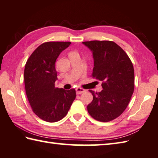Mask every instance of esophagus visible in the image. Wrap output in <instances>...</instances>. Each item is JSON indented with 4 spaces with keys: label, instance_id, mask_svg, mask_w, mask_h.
<instances>
[{
    "label": "esophagus",
    "instance_id": "esophagus-1",
    "mask_svg": "<svg viewBox=\"0 0 158 158\" xmlns=\"http://www.w3.org/2000/svg\"><path fill=\"white\" fill-rule=\"evenodd\" d=\"M85 90L84 89H83L81 88H76V93L77 94H81L83 93H84Z\"/></svg>",
    "mask_w": 158,
    "mask_h": 158
}]
</instances>
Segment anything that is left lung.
Here are the masks:
<instances>
[{
	"mask_svg": "<svg viewBox=\"0 0 158 158\" xmlns=\"http://www.w3.org/2000/svg\"><path fill=\"white\" fill-rule=\"evenodd\" d=\"M93 52V72L91 77L102 81L103 90L93 94L87 109L97 121L110 122L124 113L134 91V68L127 54L113 41L83 42Z\"/></svg>",
	"mask_w": 158,
	"mask_h": 158,
	"instance_id": "8db88e82",
	"label": "left lung"
}]
</instances>
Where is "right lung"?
<instances>
[{
    "label": "right lung",
    "instance_id": "right-lung-1",
    "mask_svg": "<svg viewBox=\"0 0 158 158\" xmlns=\"http://www.w3.org/2000/svg\"><path fill=\"white\" fill-rule=\"evenodd\" d=\"M70 42L50 41L40 45L27 59L24 70L25 93L31 109L40 119L56 122L64 118L76 97L74 88H55V62Z\"/></svg>",
    "mask_w": 158,
    "mask_h": 158
}]
</instances>
